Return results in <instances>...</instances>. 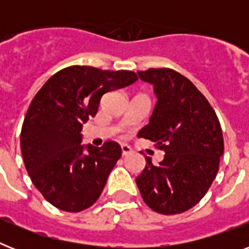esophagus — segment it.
<instances>
[{
	"mask_svg": "<svg viewBox=\"0 0 249 249\" xmlns=\"http://www.w3.org/2000/svg\"><path fill=\"white\" fill-rule=\"evenodd\" d=\"M132 152V148H130V146H128V144H121V154H123V156H126L129 155Z\"/></svg>",
	"mask_w": 249,
	"mask_h": 249,
	"instance_id": "34e87169",
	"label": "esophagus"
}]
</instances>
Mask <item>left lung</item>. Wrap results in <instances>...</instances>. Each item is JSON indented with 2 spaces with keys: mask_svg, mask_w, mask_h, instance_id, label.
Returning <instances> with one entry per match:
<instances>
[{
  "mask_svg": "<svg viewBox=\"0 0 249 249\" xmlns=\"http://www.w3.org/2000/svg\"><path fill=\"white\" fill-rule=\"evenodd\" d=\"M158 99L148 124L137 136L155 142L164 159L146 158L136 178L144 203L161 214H178L197 204L216 178L224 154L220 121L207 98L189 79L169 68L138 71Z\"/></svg>",
  "mask_w": 249,
  "mask_h": 249,
  "instance_id": "1",
  "label": "left lung"
}]
</instances>
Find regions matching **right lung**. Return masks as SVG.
I'll use <instances>...</instances> for the list:
<instances>
[{
	"label": "right lung",
	"instance_id": "1",
	"mask_svg": "<svg viewBox=\"0 0 249 249\" xmlns=\"http://www.w3.org/2000/svg\"><path fill=\"white\" fill-rule=\"evenodd\" d=\"M132 71L72 66L56 72L31 102L20 133V150L33 185L66 212L89 208L101 196L121 147L81 144L83 124L95 116L103 94L136 83Z\"/></svg>",
	"mask_w": 249,
	"mask_h": 249
}]
</instances>
